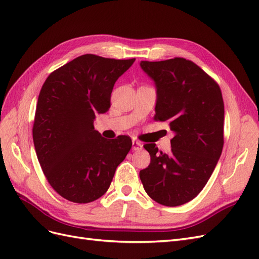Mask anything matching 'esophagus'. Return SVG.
Listing matches in <instances>:
<instances>
[{"mask_svg": "<svg viewBox=\"0 0 259 259\" xmlns=\"http://www.w3.org/2000/svg\"><path fill=\"white\" fill-rule=\"evenodd\" d=\"M132 145H133L132 149H133V150H134V151L140 150V149L143 148V144L140 143V142H137V140H133V142H132Z\"/></svg>", "mask_w": 259, "mask_h": 259, "instance_id": "34e87169", "label": "esophagus"}]
</instances>
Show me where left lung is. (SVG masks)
<instances>
[{
    "label": "left lung",
    "instance_id": "8db88e82",
    "mask_svg": "<svg viewBox=\"0 0 259 259\" xmlns=\"http://www.w3.org/2000/svg\"><path fill=\"white\" fill-rule=\"evenodd\" d=\"M154 82V120L167 122L174 137L167 153L155 144L144 147L151 156L139 171L144 189L155 202L179 206L204 188L221 158L224 146L225 108L218 84L185 58L140 61Z\"/></svg>",
    "mask_w": 259,
    "mask_h": 259
}]
</instances>
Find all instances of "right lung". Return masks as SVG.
I'll use <instances>...</instances> for the list:
<instances>
[{
	"label": "right lung",
	"instance_id": "obj_1",
	"mask_svg": "<svg viewBox=\"0 0 259 259\" xmlns=\"http://www.w3.org/2000/svg\"><path fill=\"white\" fill-rule=\"evenodd\" d=\"M135 58L82 55L44 82L33 124L37 160L53 189L74 203L99 199L132 148L127 136L108 140L95 131L96 114L110 108L116 80Z\"/></svg>",
	"mask_w": 259,
	"mask_h": 259
}]
</instances>
